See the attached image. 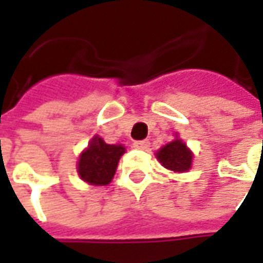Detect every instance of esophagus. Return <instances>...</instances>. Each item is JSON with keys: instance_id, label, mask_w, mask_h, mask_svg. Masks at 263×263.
I'll use <instances>...</instances> for the list:
<instances>
[{"instance_id": "34e87169", "label": "esophagus", "mask_w": 263, "mask_h": 263, "mask_svg": "<svg viewBox=\"0 0 263 263\" xmlns=\"http://www.w3.org/2000/svg\"><path fill=\"white\" fill-rule=\"evenodd\" d=\"M134 148L148 149L149 148V141H135V142H134Z\"/></svg>"}]
</instances>
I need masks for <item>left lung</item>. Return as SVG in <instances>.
<instances>
[{
    "mask_svg": "<svg viewBox=\"0 0 263 263\" xmlns=\"http://www.w3.org/2000/svg\"><path fill=\"white\" fill-rule=\"evenodd\" d=\"M156 156L166 169L173 172H187L193 159L192 152L180 139H175L173 142L167 143L156 154Z\"/></svg>",
    "mask_w": 263,
    "mask_h": 263,
    "instance_id": "obj_1",
    "label": "left lung"
}]
</instances>
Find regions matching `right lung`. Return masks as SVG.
<instances>
[{"instance_id": "1", "label": "right lung", "mask_w": 263, "mask_h": 263, "mask_svg": "<svg viewBox=\"0 0 263 263\" xmlns=\"http://www.w3.org/2000/svg\"><path fill=\"white\" fill-rule=\"evenodd\" d=\"M125 152L122 145H108L98 135L90 141L88 148L79 159V176L90 184L105 186L115 175L121 155Z\"/></svg>"}]
</instances>
